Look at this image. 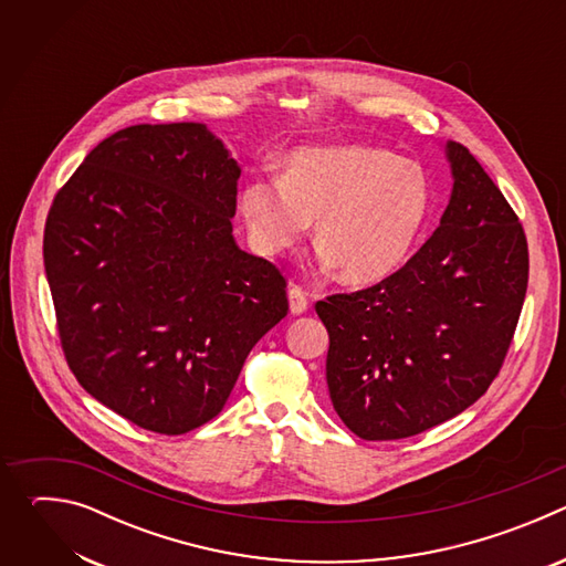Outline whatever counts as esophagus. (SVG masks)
I'll list each match as a JSON object with an SVG mask.
<instances>
[{"label":"esophagus","mask_w":566,"mask_h":566,"mask_svg":"<svg viewBox=\"0 0 566 566\" xmlns=\"http://www.w3.org/2000/svg\"><path fill=\"white\" fill-rule=\"evenodd\" d=\"M289 308L293 315H302L308 308V295L302 286L291 284L289 286Z\"/></svg>","instance_id":"34e87169"}]
</instances>
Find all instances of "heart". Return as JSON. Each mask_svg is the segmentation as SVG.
<instances>
[{
	"instance_id": "1",
	"label": "heart",
	"mask_w": 566,
	"mask_h": 566,
	"mask_svg": "<svg viewBox=\"0 0 566 566\" xmlns=\"http://www.w3.org/2000/svg\"><path fill=\"white\" fill-rule=\"evenodd\" d=\"M430 208L426 172L367 145L304 147L280 181L255 179L239 192L253 247L266 258L297 249L313 221L322 264L347 284H374L408 260Z\"/></svg>"
}]
</instances>
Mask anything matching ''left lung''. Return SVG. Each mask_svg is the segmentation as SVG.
Segmentation results:
<instances>
[{
  "label": "left lung",
  "mask_w": 566,
  "mask_h": 566,
  "mask_svg": "<svg viewBox=\"0 0 566 566\" xmlns=\"http://www.w3.org/2000/svg\"><path fill=\"white\" fill-rule=\"evenodd\" d=\"M443 149L450 201L419 253L376 286L315 304L334 410L367 441L415 437L470 408L497 376L524 304L517 214L463 145Z\"/></svg>",
  "instance_id": "8db88e82"
}]
</instances>
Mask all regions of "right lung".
<instances>
[{
	"label": "right lung",
	"mask_w": 566,
	"mask_h": 566,
	"mask_svg": "<svg viewBox=\"0 0 566 566\" xmlns=\"http://www.w3.org/2000/svg\"><path fill=\"white\" fill-rule=\"evenodd\" d=\"M239 175L203 123L134 125L98 143L49 210L66 363L138 428L186 434L217 417L289 311L280 271L234 241Z\"/></svg>",
	"instance_id": "add662e5"
}]
</instances>
